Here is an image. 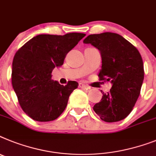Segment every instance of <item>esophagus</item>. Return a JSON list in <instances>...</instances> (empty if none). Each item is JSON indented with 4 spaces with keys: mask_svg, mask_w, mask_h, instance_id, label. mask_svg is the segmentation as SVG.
<instances>
[{
    "mask_svg": "<svg viewBox=\"0 0 156 156\" xmlns=\"http://www.w3.org/2000/svg\"><path fill=\"white\" fill-rule=\"evenodd\" d=\"M79 87L82 89H84V90H88V89H90V87H88V86L83 84V83H79Z\"/></svg>",
    "mask_w": 156,
    "mask_h": 156,
    "instance_id": "34e87169",
    "label": "esophagus"
}]
</instances>
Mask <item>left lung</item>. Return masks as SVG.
Returning a JSON list of instances; mask_svg holds the SVG:
<instances>
[{
    "mask_svg": "<svg viewBox=\"0 0 156 156\" xmlns=\"http://www.w3.org/2000/svg\"><path fill=\"white\" fill-rule=\"evenodd\" d=\"M83 43L91 44L100 51V80L110 81V91L102 92L93 110L102 121L115 122L130 114L140 93L144 71L138 50L122 35L112 32L90 34Z\"/></svg>",
    "mask_w": 156,
    "mask_h": 156,
    "instance_id": "obj_1",
    "label": "left lung"
}]
</instances>
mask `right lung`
<instances>
[{
	"label": "right lung",
	"mask_w": 156,
	"mask_h": 156,
	"mask_svg": "<svg viewBox=\"0 0 156 156\" xmlns=\"http://www.w3.org/2000/svg\"><path fill=\"white\" fill-rule=\"evenodd\" d=\"M86 34H38L16 53L12 83L23 110L38 122L57 119L67 106L69 95L78 87L76 81L61 85L53 80L52 71L61 67L66 54Z\"/></svg>",
	"instance_id": "right-lung-1"
}]
</instances>
